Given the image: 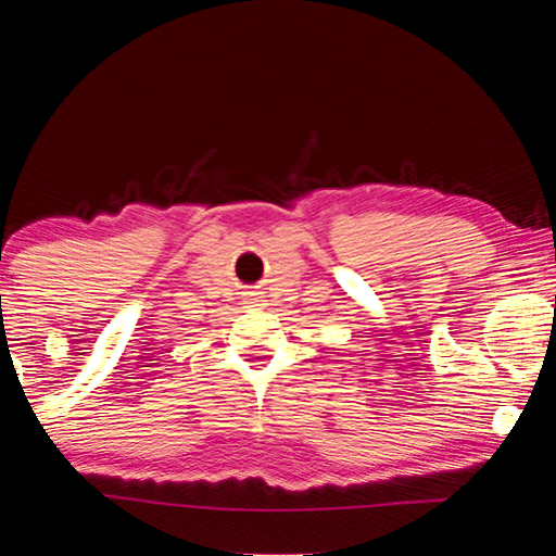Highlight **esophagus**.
Masks as SVG:
<instances>
[{
    "mask_svg": "<svg viewBox=\"0 0 556 556\" xmlns=\"http://www.w3.org/2000/svg\"><path fill=\"white\" fill-rule=\"evenodd\" d=\"M248 304H250V306H260V299H250Z\"/></svg>",
    "mask_w": 556,
    "mask_h": 556,
    "instance_id": "esophagus-1",
    "label": "esophagus"
}]
</instances>
